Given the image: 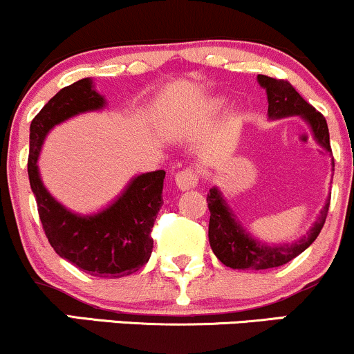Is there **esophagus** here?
<instances>
[{"instance_id":"esophagus-1","label":"esophagus","mask_w":354,"mask_h":354,"mask_svg":"<svg viewBox=\"0 0 354 354\" xmlns=\"http://www.w3.org/2000/svg\"><path fill=\"white\" fill-rule=\"evenodd\" d=\"M197 174L194 172L192 169L180 170V172L176 174V184L180 190H190L197 185Z\"/></svg>"}]
</instances>
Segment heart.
I'll use <instances>...</instances> for the list:
<instances>
[{
    "label": "heart",
    "mask_w": 354,
    "mask_h": 354,
    "mask_svg": "<svg viewBox=\"0 0 354 354\" xmlns=\"http://www.w3.org/2000/svg\"><path fill=\"white\" fill-rule=\"evenodd\" d=\"M222 105H224V102L222 100H210V102H207L204 105V113L205 115H210V113H216V112H219V110L222 109Z\"/></svg>",
    "instance_id": "b5f03b06"
}]
</instances>
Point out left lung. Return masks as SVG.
Returning a JSON list of instances; mask_svg holds the SVG:
<instances>
[{
    "instance_id": "1",
    "label": "left lung",
    "mask_w": 354,
    "mask_h": 354,
    "mask_svg": "<svg viewBox=\"0 0 354 354\" xmlns=\"http://www.w3.org/2000/svg\"><path fill=\"white\" fill-rule=\"evenodd\" d=\"M257 82L268 95V117L271 120L297 115L308 124L317 145L331 152L326 118L316 112L315 106L309 105L291 83L276 80V78L266 77V75H257ZM331 165L335 167V162ZM207 205L210 210L209 242L217 259L232 269L259 271V269H271L289 263L316 241L323 229L324 221H326L329 198L324 207L321 209L313 227L306 232V236L291 244H266V242L256 239L237 219L236 212L229 207L219 187L210 189L207 194Z\"/></svg>"
}]
</instances>
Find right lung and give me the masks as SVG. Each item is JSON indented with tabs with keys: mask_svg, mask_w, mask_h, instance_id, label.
Returning a JSON list of instances; mask_svg holds the SVG:
<instances>
[{
	"mask_svg": "<svg viewBox=\"0 0 354 354\" xmlns=\"http://www.w3.org/2000/svg\"><path fill=\"white\" fill-rule=\"evenodd\" d=\"M106 106L91 78L65 86L39 110L30 125L28 177L37 198L39 221L51 248L59 257L97 277L129 276L149 263L153 222L160 210L165 170L130 178L112 204L93 214H78L58 202L39 177L38 158L51 129L80 113Z\"/></svg>",
	"mask_w": 354,
	"mask_h": 354,
	"instance_id": "right-lung-1",
	"label": "right lung"
}]
</instances>
